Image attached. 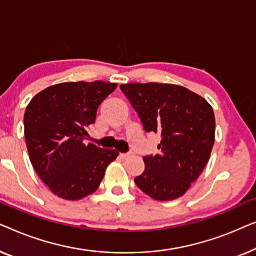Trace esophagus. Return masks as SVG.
Segmentation results:
<instances>
[{
	"instance_id": "obj_1",
	"label": "esophagus",
	"mask_w": 256,
	"mask_h": 256,
	"mask_svg": "<svg viewBox=\"0 0 256 256\" xmlns=\"http://www.w3.org/2000/svg\"><path fill=\"white\" fill-rule=\"evenodd\" d=\"M132 156V152H128V153H120V158L122 159H128Z\"/></svg>"
}]
</instances>
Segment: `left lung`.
Masks as SVG:
<instances>
[{
	"label": "left lung",
	"mask_w": 256,
	"mask_h": 256,
	"mask_svg": "<svg viewBox=\"0 0 256 256\" xmlns=\"http://www.w3.org/2000/svg\"><path fill=\"white\" fill-rule=\"evenodd\" d=\"M122 92L138 112L146 132L159 133V153L144 156L145 170L138 188L156 200L184 195L210 158L216 120L206 100L172 84H125Z\"/></svg>",
	"instance_id": "8db88e82"
}]
</instances>
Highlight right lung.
Wrapping results in <instances>:
<instances>
[{
	"label": "right lung",
	"mask_w": 256,
	"mask_h": 256,
	"mask_svg": "<svg viewBox=\"0 0 256 256\" xmlns=\"http://www.w3.org/2000/svg\"><path fill=\"white\" fill-rule=\"evenodd\" d=\"M117 88L106 81L62 82L32 97L24 114V136L36 172L52 194L78 200L95 192L114 148L86 144L97 108Z\"/></svg>",
	"instance_id": "right-lung-1"
}]
</instances>
